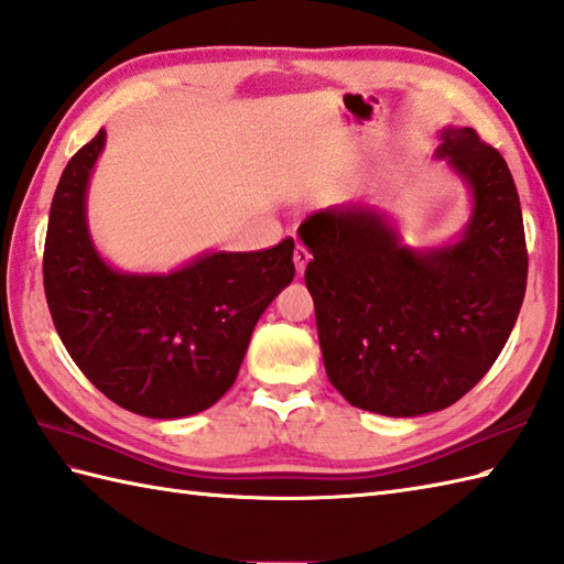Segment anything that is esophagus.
<instances>
[{
    "label": "esophagus",
    "mask_w": 564,
    "mask_h": 564,
    "mask_svg": "<svg viewBox=\"0 0 564 564\" xmlns=\"http://www.w3.org/2000/svg\"><path fill=\"white\" fill-rule=\"evenodd\" d=\"M308 260H311L308 248H306V246H302V243H296V248H294V265H296V274H304V270H306V265H308Z\"/></svg>",
    "instance_id": "esophagus-1"
}]
</instances>
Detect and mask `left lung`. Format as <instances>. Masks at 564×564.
I'll return each instance as SVG.
<instances>
[{
	"instance_id": "1",
	"label": "left lung",
	"mask_w": 564,
	"mask_h": 564,
	"mask_svg": "<svg viewBox=\"0 0 564 564\" xmlns=\"http://www.w3.org/2000/svg\"><path fill=\"white\" fill-rule=\"evenodd\" d=\"M436 156L470 185L460 241L412 250L377 209L314 212L311 250L325 373L349 405L415 417L454 405L502 352L527 294L529 253L507 161L473 128H446Z\"/></svg>"
}]
</instances>
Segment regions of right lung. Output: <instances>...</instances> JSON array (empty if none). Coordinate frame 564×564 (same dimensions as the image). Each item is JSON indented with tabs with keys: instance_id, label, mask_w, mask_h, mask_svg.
I'll return each mask as SVG.
<instances>
[{
	"instance_id": "add662e5",
	"label": "right lung",
	"mask_w": 564,
	"mask_h": 564,
	"mask_svg": "<svg viewBox=\"0 0 564 564\" xmlns=\"http://www.w3.org/2000/svg\"><path fill=\"white\" fill-rule=\"evenodd\" d=\"M106 130L62 171L43 284L74 365L120 408L154 420L203 412L229 391L262 311L294 280V241L205 253L169 274L112 270L86 227V187Z\"/></svg>"
}]
</instances>
